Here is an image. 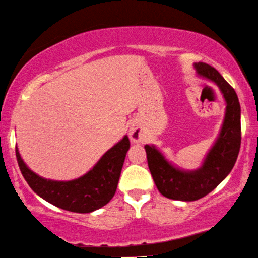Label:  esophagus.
Returning a JSON list of instances; mask_svg holds the SVG:
<instances>
[{
	"label": "esophagus",
	"mask_w": 258,
	"mask_h": 258,
	"mask_svg": "<svg viewBox=\"0 0 258 258\" xmlns=\"http://www.w3.org/2000/svg\"><path fill=\"white\" fill-rule=\"evenodd\" d=\"M128 135H130V138L133 143H139L143 140V131L142 128L138 125H131L130 126V130H128Z\"/></svg>",
	"instance_id": "obj_1"
}]
</instances>
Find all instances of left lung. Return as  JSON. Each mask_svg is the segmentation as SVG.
Listing matches in <instances>:
<instances>
[{"mask_svg": "<svg viewBox=\"0 0 258 258\" xmlns=\"http://www.w3.org/2000/svg\"><path fill=\"white\" fill-rule=\"evenodd\" d=\"M194 69L199 77L219 88L226 107L219 135L197 169H182L169 161L157 146H144L156 187L163 197L172 200L195 201L206 197L232 170L240 148V105L236 91L211 65L194 63Z\"/></svg>", "mask_w": 258, "mask_h": 258, "instance_id": "left-lung-1", "label": "left lung"}]
</instances>
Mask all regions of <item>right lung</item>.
<instances>
[{"label": "right lung", "instance_id": "obj_1", "mask_svg": "<svg viewBox=\"0 0 258 258\" xmlns=\"http://www.w3.org/2000/svg\"><path fill=\"white\" fill-rule=\"evenodd\" d=\"M128 149L130 139L123 136L120 142L103 153L89 171L69 181L50 180L35 174L21 158L18 148L16 158L25 180L41 199L61 210L90 213L112 200Z\"/></svg>", "mask_w": 258, "mask_h": 258}]
</instances>
